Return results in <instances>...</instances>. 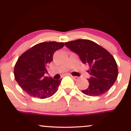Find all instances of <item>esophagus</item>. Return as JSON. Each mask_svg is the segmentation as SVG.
<instances>
[{
	"label": "esophagus",
	"mask_w": 131,
	"mask_h": 131,
	"mask_svg": "<svg viewBox=\"0 0 131 131\" xmlns=\"http://www.w3.org/2000/svg\"><path fill=\"white\" fill-rule=\"evenodd\" d=\"M71 77L73 78V79L75 80H78V77H75V76H72V75H71Z\"/></svg>",
	"instance_id": "1"
}]
</instances>
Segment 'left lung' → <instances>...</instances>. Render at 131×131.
Segmentation results:
<instances>
[{
  "label": "left lung",
  "instance_id": "left-lung-1",
  "mask_svg": "<svg viewBox=\"0 0 131 131\" xmlns=\"http://www.w3.org/2000/svg\"><path fill=\"white\" fill-rule=\"evenodd\" d=\"M65 46L78 54L84 64L89 66L87 72L89 86L82 93L89 96H100L106 93L118 76L117 64L113 56L105 48L89 39H77L65 42Z\"/></svg>",
  "mask_w": 131,
  "mask_h": 131
}]
</instances>
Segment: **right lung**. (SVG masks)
Masks as SVG:
<instances>
[{
    "label": "right lung",
    "instance_id": "1",
    "mask_svg": "<svg viewBox=\"0 0 131 131\" xmlns=\"http://www.w3.org/2000/svg\"><path fill=\"white\" fill-rule=\"evenodd\" d=\"M64 46L56 41L37 44L20 56L14 70L15 79L30 96L41 99L48 98L56 93L61 79L45 77L47 67L53 61L56 51Z\"/></svg>",
    "mask_w": 131,
    "mask_h": 131
}]
</instances>
